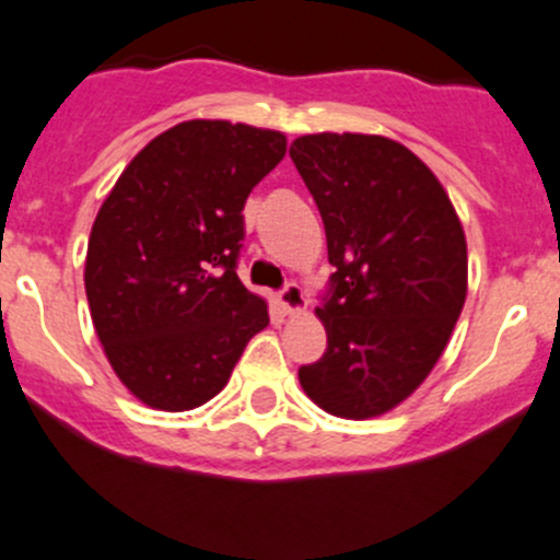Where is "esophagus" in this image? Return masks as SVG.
<instances>
[{"label": "esophagus", "instance_id": "obj_1", "mask_svg": "<svg viewBox=\"0 0 560 560\" xmlns=\"http://www.w3.org/2000/svg\"><path fill=\"white\" fill-rule=\"evenodd\" d=\"M279 305L284 314H298V311L305 308V295L303 290L295 284V281H287L279 290Z\"/></svg>", "mask_w": 560, "mask_h": 560}]
</instances>
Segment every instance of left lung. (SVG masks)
<instances>
[{
    "instance_id": "obj_1",
    "label": "left lung",
    "mask_w": 560,
    "mask_h": 560,
    "mask_svg": "<svg viewBox=\"0 0 560 560\" xmlns=\"http://www.w3.org/2000/svg\"><path fill=\"white\" fill-rule=\"evenodd\" d=\"M290 158L314 196L335 268L327 351L298 370L327 413L370 419L419 388L467 298V241L438 176L399 141L311 133Z\"/></svg>"
}]
</instances>
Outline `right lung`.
I'll return each instance as SVG.
<instances>
[{
    "label": "right lung",
    "instance_id": "obj_1",
    "mask_svg": "<svg viewBox=\"0 0 560 560\" xmlns=\"http://www.w3.org/2000/svg\"><path fill=\"white\" fill-rule=\"evenodd\" d=\"M279 131L187 120L128 163L88 241L85 292L117 378L158 410L225 388L268 305L241 284L244 203L284 158Z\"/></svg>",
    "mask_w": 560,
    "mask_h": 560
}]
</instances>
